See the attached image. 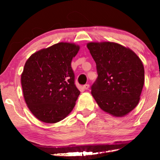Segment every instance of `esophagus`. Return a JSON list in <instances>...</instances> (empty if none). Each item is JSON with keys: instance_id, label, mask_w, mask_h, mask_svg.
Here are the masks:
<instances>
[{"instance_id": "34e87169", "label": "esophagus", "mask_w": 160, "mask_h": 160, "mask_svg": "<svg viewBox=\"0 0 160 160\" xmlns=\"http://www.w3.org/2000/svg\"><path fill=\"white\" fill-rule=\"evenodd\" d=\"M83 88L85 89H89V84H85V85L83 86Z\"/></svg>"}]
</instances>
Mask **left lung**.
<instances>
[{
    "label": "left lung",
    "instance_id": "obj_1",
    "mask_svg": "<svg viewBox=\"0 0 160 160\" xmlns=\"http://www.w3.org/2000/svg\"><path fill=\"white\" fill-rule=\"evenodd\" d=\"M98 78L91 92L102 110L123 117L137 106L144 82V68L131 49L112 42L87 44Z\"/></svg>",
    "mask_w": 160,
    "mask_h": 160
}]
</instances>
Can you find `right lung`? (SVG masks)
I'll use <instances>...</instances> for the list:
<instances>
[{
  "label": "right lung",
  "mask_w": 160,
  "mask_h": 160,
  "mask_svg": "<svg viewBox=\"0 0 160 160\" xmlns=\"http://www.w3.org/2000/svg\"><path fill=\"white\" fill-rule=\"evenodd\" d=\"M80 47L58 43L34 53L25 62L21 76L25 101L38 120L55 123L65 119L80 92L71 68Z\"/></svg>",
  "instance_id": "right-lung-1"
}]
</instances>
